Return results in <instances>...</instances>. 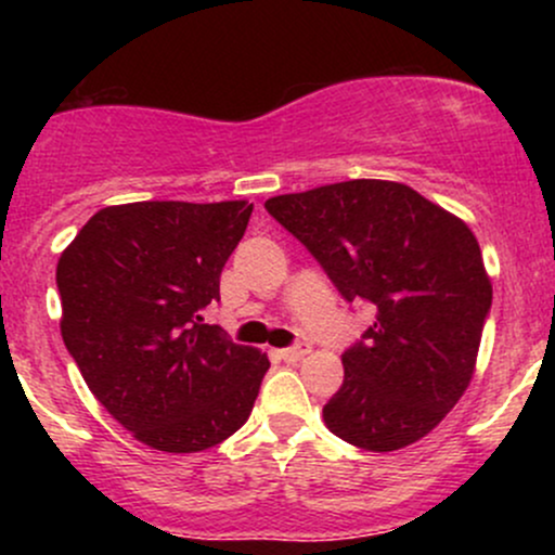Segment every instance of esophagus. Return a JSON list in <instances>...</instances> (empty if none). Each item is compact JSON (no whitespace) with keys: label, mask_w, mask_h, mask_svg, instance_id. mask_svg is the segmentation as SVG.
I'll return each mask as SVG.
<instances>
[{"label":"esophagus","mask_w":555,"mask_h":555,"mask_svg":"<svg viewBox=\"0 0 555 555\" xmlns=\"http://www.w3.org/2000/svg\"><path fill=\"white\" fill-rule=\"evenodd\" d=\"M310 352V347L305 341H297V344H292V347H286V349H282V360H286V362H297V360H302L305 354Z\"/></svg>","instance_id":"esophagus-1"}]
</instances>
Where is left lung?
<instances>
[{
	"label": "left lung",
	"mask_w": 555,
	"mask_h": 555,
	"mask_svg": "<svg viewBox=\"0 0 555 555\" xmlns=\"http://www.w3.org/2000/svg\"><path fill=\"white\" fill-rule=\"evenodd\" d=\"M266 211L347 302L375 305L373 326L341 354L344 384L323 406L328 430L365 451L428 436L469 386L493 302L469 227L384 180L279 195Z\"/></svg>",
	"instance_id": "obj_1"
}]
</instances>
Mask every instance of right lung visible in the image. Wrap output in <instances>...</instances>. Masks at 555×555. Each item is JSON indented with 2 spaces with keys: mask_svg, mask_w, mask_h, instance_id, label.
I'll return each mask as SVG.
<instances>
[{
  "mask_svg": "<svg viewBox=\"0 0 555 555\" xmlns=\"http://www.w3.org/2000/svg\"><path fill=\"white\" fill-rule=\"evenodd\" d=\"M250 214L245 201L101 208L56 263L67 352L151 449H211L250 417L269 360L203 321Z\"/></svg>",
  "mask_w": 555,
  "mask_h": 555,
  "instance_id": "right-lung-1",
  "label": "right lung"
}]
</instances>
